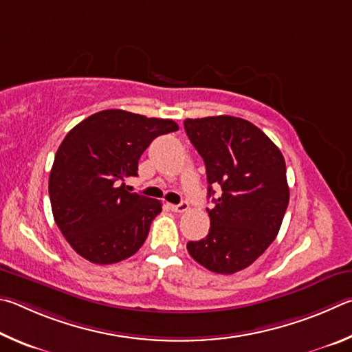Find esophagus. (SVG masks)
I'll use <instances>...</instances> for the list:
<instances>
[{
    "label": "esophagus",
    "instance_id": "34e87169",
    "mask_svg": "<svg viewBox=\"0 0 352 352\" xmlns=\"http://www.w3.org/2000/svg\"><path fill=\"white\" fill-rule=\"evenodd\" d=\"M171 212H176V213H184L188 210V202L187 201H182L179 204H170Z\"/></svg>",
    "mask_w": 352,
    "mask_h": 352
}]
</instances>
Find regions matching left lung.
Segmentation results:
<instances>
[{"label": "left lung", "mask_w": 352, "mask_h": 352, "mask_svg": "<svg viewBox=\"0 0 352 352\" xmlns=\"http://www.w3.org/2000/svg\"><path fill=\"white\" fill-rule=\"evenodd\" d=\"M190 142L204 159L210 230L188 241L196 263L214 274L232 275L249 267L280 232L289 204L286 162L260 128L232 116L186 119Z\"/></svg>", "instance_id": "1"}]
</instances>
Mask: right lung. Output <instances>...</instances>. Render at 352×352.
Segmentation results:
<instances>
[{
  "label": "right lung",
  "mask_w": 352,
  "mask_h": 352,
  "mask_svg": "<svg viewBox=\"0 0 352 352\" xmlns=\"http://www.w3.org/2000/svg\"><path fill=\"white\" fill-rule=\"evenodd\" d=\"M176 122L104 109L74 126L55 153L49 175L55 224L80 256L94 264L126 260L145 243L162 202L131 193L148 145L177 131Z\"/></svg>",
  "instance_id": "1"
}]
</instances>
